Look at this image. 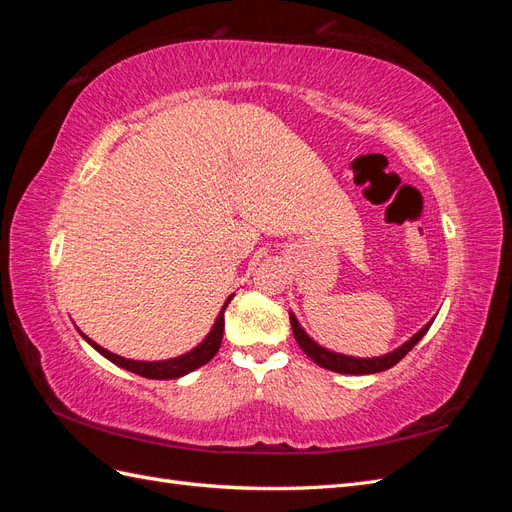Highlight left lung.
<instances>
[{"label": "left lung", "instance_id": "1", "mask_svg": "<svg viewBox=\"0 0 512 512\" xmlns=\"http://www.w3.org/2000/svg\"><path fill=\"white\" fill-rule=\"evenodd\" d=\"M431 322H433V320H429L421 331L414 333L406 344H401L399 348H395V350L389 352V354L374 356V359H356V356L339 354V352L327 350V348H322L320 344H316L314 339L303 331V327L299 324L297 316H294V314L290 312V327H292L294 339H297V344L301 346V350L309 356V359H312L316 365H320V367H324V369L337 371V374H352V376L378 374V371H386V369H391L393 365H397L418 342H421L423 335L429 331Z\"/></svg>", "mask_w": 512, "mask_h": 512}]
</instances>
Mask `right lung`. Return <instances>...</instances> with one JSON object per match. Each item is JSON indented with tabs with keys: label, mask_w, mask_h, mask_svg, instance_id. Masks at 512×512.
Here are the masks:
<instances>
[{
	"label": "right lung",
	"mask_w": 512,
	"mask_h": 512,
	"mask_svg": "<svg viewBox=\"0 0 512 512\" xmlns=\"http://www.w3.org/2000/svg\"><path fill=\"white\" fill-rule=\"evenodd\" d=\"M232 297H235V294H230V297L226 299V303L220 309L218 318H215V322H213L209 335L203 339V342H200L194 350L185 352L181 356H175V359H168V361H132V359H123V356L113 354V352H108L106 348L98 346L94 339H89L83 333L81 335H83V339H85L89 346H94L102 356H106L108 361L123 367V369L132 371V374H138V376H143V378H151V380L181 378L185 374H190V371H194L198 367H203L205 363H209L213 356H215V352L220 350L222 335H224V309L228 307Z\"/></svg>",
	"instance_id": "1"
}]
</instances>
